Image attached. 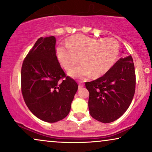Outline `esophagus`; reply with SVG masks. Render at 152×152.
Instances as JSON below:
<instances>
[{"instance_id": "1", "label": "esophagus", "mask_w": 152, "mask_h": 152, "mask_svg": "<svg viewBox=\"0 0 152 152\" xmlns=\"http://www.w3.org/2000/svg\"><path fill=\"white\" fill-rule=\"evenodd\" d=\"M78 84H79V89L82 88L84 86V83L82 81H78Z\"/></svg>"}]
</instances>
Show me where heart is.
<instances>
[{
	"label": "heart",
	"mask_w": 152,
	"mask_h": 152,
	"mask_svg": "<svg viewBox=\"0 0 152 152\" xmlns=\"http://www.w3.org/2000/svg\"><path fill=\"white\" fill-rule=\"evenodd\" d=\"M67 46L56 49L58 59L66 70L80 61L82 63L70 71V75L85 77L92 73L99 77L107 72L115 64L119 53V44L114 38H91L82 34L73 35Z\"/></svg>",
	"instance_id": "obj_1"
}]
</instances>
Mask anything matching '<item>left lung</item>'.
<instances>
[{"mask_svg": "<svg viewBox=\"0 0 152 152\" xmlns=\"http://www.w3.org/2000/svg\"><path fill=\"white\" fill-rule=\"evenodd\" d=\"M136 77L131 56L119 59L98 79L85 82L89 92V114L104 123L118 119L126 111L135 91Z\"/></svg>", "mask_w": 152, "mask_h": 152, "instance_id": "8db88e82", "label": "left lung"}]
</instances>
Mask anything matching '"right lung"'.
<instances>
[{"mask_svg":"<svg viewBox=\"0 0 152 152\" xmlns=\"http://www.w3.org/2000/svg\"><path fill=\"white\" fill-rule=\"evenodd\" d=\"M54 37L39 38L24 59L21 90L24 102L35 116L48 123L65 118L78 85L60 65Z\"/></svg>","mask_w":152,"mask_h":152,"instance_id":"add662e5","label":"right lung"}]
</instances>
